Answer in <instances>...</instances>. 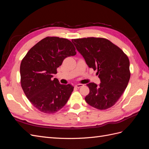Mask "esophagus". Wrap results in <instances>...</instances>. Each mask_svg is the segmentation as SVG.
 I'll list each match as a JSON object with an SVG mask.
<instances>
[{
	"mask_svg": "<svg viewBox=\"0 0 149 149\" xmlns=\"http://www.w3.org/2000/svg\"><path fill=\"white\" fill-rule=\"evenodd\" d=\"M83 86V84H76L74 86V87L76 88H79L81 87H82Z\"/></svg>",
	"mask_w": 149,
	"mask_h": 149,
	"instance_id": "34e87169",
	"label": "esophagus"
}]
</instances>
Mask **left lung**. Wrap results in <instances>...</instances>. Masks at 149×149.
Returning a JSON list of instances; mask_svg holds the SVG:
<instances>
[{"label": "left lung", "instance_id": "obj_1", "mask_svg": "<svg viewBox=\"0 0 149 149\" xmlns=\"http://www.w3.org/2000/svg\"><path fill=\"white\" fill-rule=\"evenodd\" d=\"M89 68L97 70L101 83L87 84L89 93L85 101L91 106L104 110L114 106L127 88L130 76V63L124 52L109 40L88 37L72 39Z\"/></svg>", "mask_w": 149, "mask_h": 149}]
</instances>
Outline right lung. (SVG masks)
<instances>
[{"mask_svg":"<svg viewBox=\"0 0 149 149\" xmlns=\"http://www.w3.org/2000/svg\"><path fill=\"white\" fill-rule=\"evenodd\" d=\"M69 40L47 37L31 48L22 60L20 72L22 89L32 105L44 113L60 110L69 100L74 87L61 84L53 74L68 56L76 54Z\"/></svg>","mask_w":149,"mask_h":149,"instance_id":"obj_1","label":"right lung"}]
</instances>
